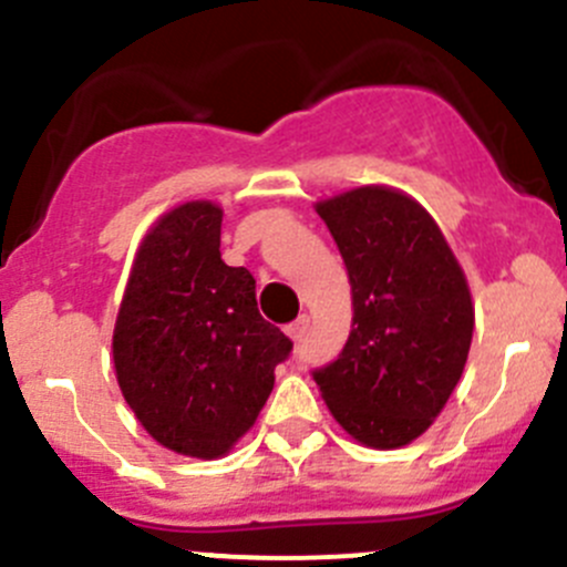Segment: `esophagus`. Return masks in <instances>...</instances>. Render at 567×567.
<instances>
[{
    "label": "esophagus",
    "mask_w": 567,
    "mask_h": 567,
    "mask_svg": "<svg viewBox=\"0 0 567 567\" xmlns=\"http://www.w3.org/2000/svg\"><path fill=\"white\" fill-rule=\"evenodd\" d=\"M285 331H288V337H290V340H293V342H301V340H305V334H307V331H310V318H307V316L296 318L293 323H290L288 329H285Z\"/></svg>",
    "instance_id": "obj_1"
}]
</instances>
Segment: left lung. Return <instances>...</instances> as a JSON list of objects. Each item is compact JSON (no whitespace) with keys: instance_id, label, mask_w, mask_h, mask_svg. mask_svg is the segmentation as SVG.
Instances as JSON below:
<instances>
[{"instance_id":"left-lung-1","label":"left lung","mask_w":567,"mask_h":567,"mask_svg":"<svg viewBox=\"0 0 567 567\" xmlns=\"http://www.w3.org/2000/svg\"><path fill=\"white\" fill-rule=\"evenodd\" d=\"M351 282L340 357L312 370L357 442L394 450L431 427L472 346L474 307L433 216L398 188L362 186L318 203Z\"/></svg>"}]
</instances>
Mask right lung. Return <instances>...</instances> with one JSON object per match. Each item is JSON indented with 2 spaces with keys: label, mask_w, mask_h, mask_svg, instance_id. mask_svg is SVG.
<instances>
[{
  "label": "right lung",
  "mask_w": 567,
  "mask_h": 567,
  "mask_svg": "<svg viewBox=\"0 0 567 567\" xmlns=\"http://www.w3.org/2000/svg\"><path fill=\"white\" fill-rule=\"evenodd\" d=\"M221 208L177 205L136 251L114 323L117 384L167 450L219 458L255 425L293 342L257 310L255 277L221 260Z\"/></svg>",
  "instance_id": "right-lung-1"
}]
</instances>
